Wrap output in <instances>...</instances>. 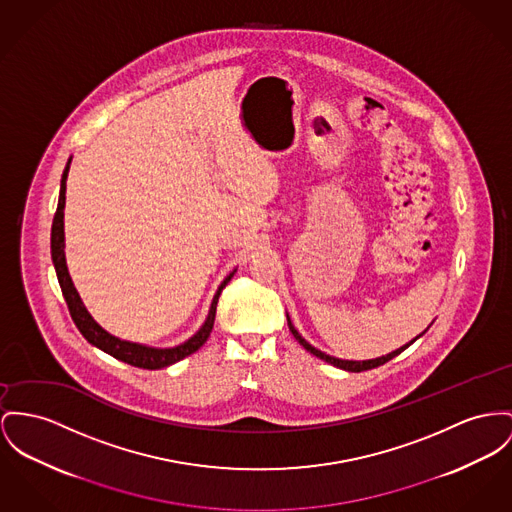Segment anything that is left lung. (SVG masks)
<instances>
[{"mask_svg": "<svg viewBox=\"0 0 512 512\" xmlns=\"http://www.w3.org/2000/svg\"><path fill=\"white\" fill-rule=\"evenodd\" d=\"M287 326H289V330H291V334L295 336V340L299 341L305 349H307L308 353H312V355H316L318 359H322V361H326V363H330V365H334V367H338V369H343V371H347V373H361V371H369V369H375V367H380V365H384V363H388L390 359H394L396 355H400L404 349H408L409 345L413 343L415 340H419L423 334H419L415 340L409 341L406 345H402L400 349H396V351H392V353H388V355H382V357H376V359H367V361H347V359H338V357H332V355H328V353H324V351H320V349H316L314 345H310L299 332H297V328L293 326V322H291V318H289V314H287Z\"/></svg>", "mask_w": 512, "mask_h": 512, "instance_id": "obj_1", "label": "left lung"}]
</instances>
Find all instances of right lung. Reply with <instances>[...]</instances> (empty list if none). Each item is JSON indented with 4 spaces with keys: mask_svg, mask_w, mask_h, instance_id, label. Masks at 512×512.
Returning a JSON list of instances; mask_svg holds the SVG:
<instances>
[{
    "mask_svg": "<svg viewBox=\"0 0 512 512\" xmlns=\"http://www.w3.org/2000/svg\"><path fill=\"white\" fill-rule=\"evenodd\" d=\"M69 157L68 165L62 174V184H60V200H58V209L54 215V223H52V239H50V246H52V262L56 268V275L64 293V299L68 303L69 314L77 326V330L83 334V338L89 341L91 345L99 347L104 353L112 355L118 361H124L132 367H139V369H163L178 363L180 359L192 355L194 351H198L204 345L211 330H213V322H215V310H217V301L221 291L225 289V285L231 281V277L235 275L237 270L229 273L223 283L219 285L217 293L213 295L211 307L207 312L202 328L190 338V340L174 345V347H151V345H143V343H136V341L120 340L112 334H108L101 324H97V320L89 314V310L83 305L71 277H69L68 264H66V237H64V207H66V180H68Z\"/></svg>",
    "mask_w": 512,
    "mask_h": 512,
    "instance_id": "add662e5",
    "label": "right lung"
}]
</instances>
